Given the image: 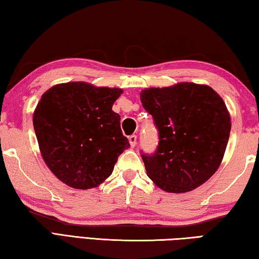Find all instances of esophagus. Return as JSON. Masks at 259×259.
<instances>
[{"instance_id":"obj_1","label":"esophagus","mask_w":259,"mask_h":259,"mask_svg":"<svg viewBox=\"0 0 259 259\" xmlns=\"http://www.w3.org/2000/svg\"><path fill=\"white\" fill-rule=\"evenodd\" d=\"M136 135H131L130 138H128V141H130V144H131V146L132 148H134V146L136 145Z\"/></svg>"}]
</instances>
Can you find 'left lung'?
<instances>
[{
	"mask_svg": "<svg viewBox=\"0 0 259 259\" xmlns=\"http://www.w3.org/2000/svg\"><path fill=\"white\" fill-rule=\"evenodd\" d=\"M159 132L153 154L142 152L148 177L168 193L190 192L217 171L230 136V115L211 87L182 82L140 95Z\"/></svg>",
	"mask_w": 259,
	"mask_h": 259,
	"instance_id": "left-lung-1",
	"label": "left lung"
}]
</instances>
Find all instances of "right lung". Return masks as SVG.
Listing matches in <instances>:
<instances>
[{
  "instance_id": "add662e5",
  "label": "right lung",
  "mask_w": 259,
  "mask_h": 259,
  "mask_svg": "<svg viewBox=\"0 0 259 259\" xmlns=\"http://www.w3.org/2000/svg\"><path fill=\"white\" fill-rule=\"evenodd\" d=\"M123 90L69 82L52 87L33 113V128L47 167L67 186L97 187L130 148L120 116L111 109Z\"/></svg>"
}]
</instances>
